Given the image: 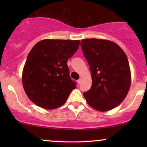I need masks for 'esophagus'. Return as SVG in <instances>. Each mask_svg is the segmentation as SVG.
Segmentation results:
<instances>
[{
    "label": "esophagus",
    "instance_id": "34e87169",
    "mask_svg": "<svg viewBox=\"0 0 147 147\" xmlns=\"http://www.w3.org/2000/svg\"><path fill=\"white\" fill-rule=\"evenodd\" d=\"M81 82H82V79H78V80H77V84H78L79 85V84H81Z\"/></svg>",
    "mask_w": 147,
    "mask_h": 147
}]
</instances>
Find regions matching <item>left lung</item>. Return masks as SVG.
Instances as JSON below:
<instances>
[{
  "mask_svg": "<svg viewBox=\"0 0 147 147\" xmlns=\"http://www.w3.org/2000/svg\"><path fill=\"white\" fill-rule=\"evenodd\" d=\"M81 47L92 76V86L84 92V97L95 110H112L124 101L131 87L126 55L117 43L109 40L82 39Z\"/></svg>",
  "mask_w": 147,
  "mask_h": 147,
  "instance_id": "left-lung-1",
  "label": "left lung"
}]
</instances>
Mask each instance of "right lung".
<instances>
[{
  "instance_id": "add662e5",
  "label": "right lung",
  "mask_w": 147,
  "mask_h": 147,
  "mask_svg": "<svg viewBox=\"0 0 147 147\" xmlns=\"http://www.w3.org/2000/svg\"><path fill=\"white\" fill-rule=\"evenodd\" d=\"M79 44V40L44 39L34 45L22 73L23 88L34 104L47 110L65 104L76 88L67 61Z\"/></svg>"
}]
</instances>
